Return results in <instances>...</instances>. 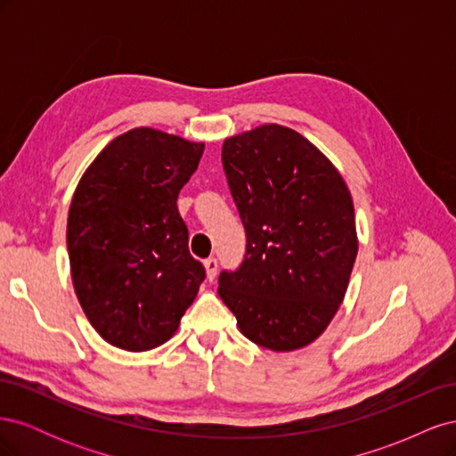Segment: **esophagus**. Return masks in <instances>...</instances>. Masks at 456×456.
<instances>
[{"label":"esophagus","instance_id":"esophagus-1","mask_svg":"<svg viewBox=\"0 0 456 456\" xmlns=\"http://www.w3.org/2000/svg\"><path fill=\"white\" fill-rule=\"evenodd\" d=\"M203 266H205V270H207V280L213 281L215 275H216V270H218V260H216L215 256L205 258V260H203Z\"/></svg>","mask_w":456,"mask_h":456}]
</instances>
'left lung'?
Returning a JSON list of instances; mask_svg holds the SVG:
<instances>
[{
    "mask_svg": "<svg viewBox=\"0 0 456 456\" xmlns=\"http://www.w3.org/2000/svg\"><path fill=\"white\" fill-rule=\"evenodd\" d=\"M223 167L245 228V255L218 275L241 333L273 352L320 337L346 293L357 255L346 183L297 131L260 126L226 139Z\"/></svg>",
    "mask_w": 456,
    "mask_h": 456,
    "instance_id": "left-lung-1",
    "label": "left lung"
}]
</instances>
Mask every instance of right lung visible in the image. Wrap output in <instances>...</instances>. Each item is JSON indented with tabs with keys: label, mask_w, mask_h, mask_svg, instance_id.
<instances>
[{
	"label": "right lung",
	"mask_w": 456,
	"mask_h": 456,
	"mask_svg": "<svg viewBox=\"0 0 456 456\" xmlns=\"http://www.w3.org/2000/svg\"><path fill=\"white\" fill-rule=\"evenodd\" d=\"M203 148L150 127L127 131L74 191L66 228L72 281L112 346L144 352L169 340L205 280L176 207Z\"/></svg>",
	"instance_id": "right-lung-1"
}]
</instances>
